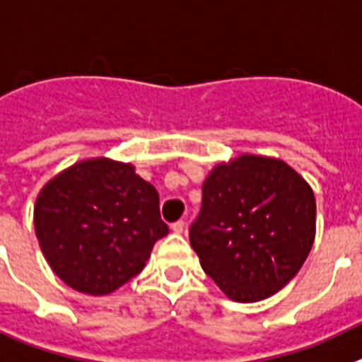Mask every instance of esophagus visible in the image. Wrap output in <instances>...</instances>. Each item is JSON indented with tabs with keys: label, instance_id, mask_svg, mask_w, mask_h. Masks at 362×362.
Instances as JSON below:
<instances>
[{
	"label": "esophagus",
	"instance_id": "34e87169",
	"mask_svg": "<svg viewBox=\"0 0 362 362\" xmlns=\"http://www.w3.org/2000/svg\"><path fill=\"white\" fill-rule=\"evenodd\" d=\"M184 228H185L184 220H177V222H173L171 224V229L175 231V233H182V231H184Z\"/></svg>",
	"mask_w": 362,
	"mask_h": 362
}]
</instances>
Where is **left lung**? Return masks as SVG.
I'll use <instances>...</instances> for the list:
<instances>
[{
  "label": "left lung",
  "mask_w": 362,
  "mask_h": 362,
  "mask_svg": "<svg viewBox=\"0 0 362 362\" xmlns=\"http://www.w3.org/2000/svg\"><path fill=\"white\" fill-rule=\"evenodd\" d=\"M315 213L312 187L288 163L242 155L206 178L189 240L220 290L257 303L297 275L313 246Z\"/></svg>",
  "instance_id": "left-lung-1"
}]
</instances>
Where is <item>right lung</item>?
Listing matches in <instances>:
<instances>
[{"instance_id": "right-lung-1", "label": "right lung", "mask_w": 362, "mask_h": 362, "mask_svg": "<svg viewBox=\"0 0 362 362\" xmlns=\"http://www.w3.org/2000/svg\"><path fill=\"white\" fill-rule=\"evenodd\" d=\"M34 228L52 272L72 290L107 295L142 272L158 238V193L131 163H74L40 191Z\"/></svg>"}]
</instances>
